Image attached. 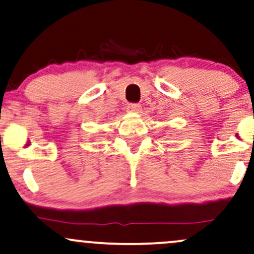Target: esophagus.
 <instances>
[{
    "label": "esophagus",
    "mask_w": 254,
    "mask_h": 254,
    "mask_svg": "<svg viewBox=\"0 0 254 254\" xmlns=\"http://www.w3.org/2000/svg\"><path fill=\"white\" fill-rule=\"evenodd\" d=\"M127 110H129L130 112H139V111H141V105H139V104H129V106H127Z\"/></svg>",
    "instance_id": "obj_1"
}]
</instances>
